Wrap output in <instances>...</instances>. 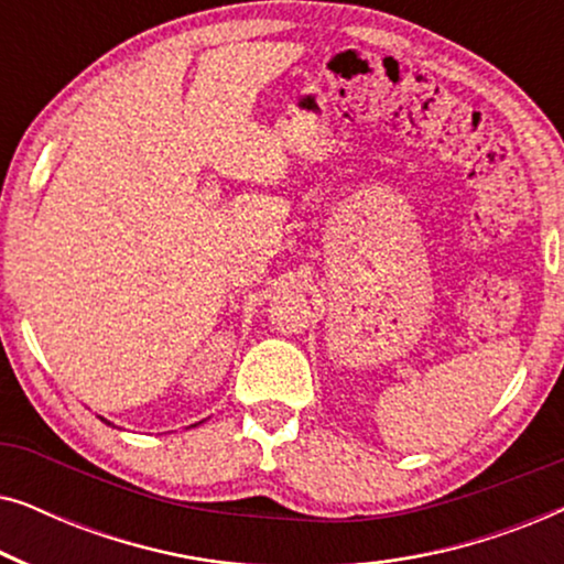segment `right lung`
<instances>
[{
	"label": "right lung",
	"mask_w": 564,
	"mask_h": 564,
	"mask_svg": "<svg viewBox=\"0 0 564 564\" xmlns=\"http://www.w3.org/2000/svg\"><path fill=\"white\" fill-rule=\"evenodd\" d=\"M105 421V419H102ZM105 423H110V421H105ZM195 426H197V423H195Z\"/></svg>",
	"instance_id": "obj_1"
}]
</instances>
